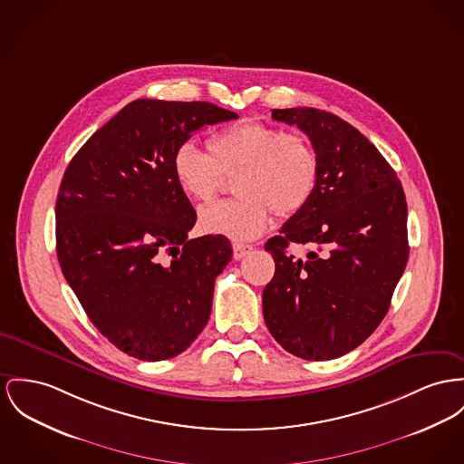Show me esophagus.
Here are the masks:
<instances>
[{"instance_id": "34e87169", "label": "esophagus", "mask_w": 464, "mask_h": 464, "mask_svg": "<svg viewBox=\"0 0 464 464\" xmlns=\"http://www.w3.org/2000/svg\"><path fill=\"white\" fill-rule=\"evenodd\" d=\"M234 258L236 260H241V258H245L247 253H251L253 251V246H249V245H241V243H234Z\"/></svg>"}]
</instances>
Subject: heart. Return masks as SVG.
<instances>
[{
	"label": "heart",
	"mask_w": 464,
	"mask_h": 464,
	"mask_svg": "<svg viewBox=\"0 0 464 464\" xmlns=\"http://www.w3.org/2000/svg\"><path fill=\"white\" fill-rule=\"evenodd\" d=\"M208 151L181 144L172 156V174L195 202L213 200L225 176L236 174L234 191L239 197L200 211V228L209 234L255 239L271 225L273 213L279 218L299 213L318 185V155L303 133L243 121L213 133Z\"/></svg>",
	"instance_id": "heart-1"
}]
</instances>
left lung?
Instances as JSON below:
<instances>
[{
    "label": "left lung",
    "mask_w": 464,
    "mask_h": 464,
    "mask_svg": "<svg viewBox=\"0 0 464 464\" xmlns=\"http://www.w3.org/2000/svg\"><path fill=\"white\" fill-rule=\"evenodd\" d=\"M297 124L320 163L308 204L266 243L276 271L262 294L279 344L306 361L336 359L387 314L408 262L406 198L396 172L352 124L313 107L273 109ZM308 246L303 257L290 246Z\"/></svg>",
    "instance_id": "obj_1"
}]
</instances>
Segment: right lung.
Returning a JSON list of instances; mask_svg holds the SVG:
<instances>
[{"label":"right lung","mask_w":464,"mask_h":464,"mask_svg":"<svg viewBox=\"0 0 464 464\" xmlns=\"http://www.w3.org/2000/svg\"><path fill=\"white\" fill-rule=\"evenodd\" d=\"M237 118L209 102L135 100L64 170L56 200L63 275L94 327L131 357H176L209 320L232 247L225 236L188 239L197 213L174 179L172 156L197 130Z\"/></svg>","instance_id":"obj_1"}]
</instances>
